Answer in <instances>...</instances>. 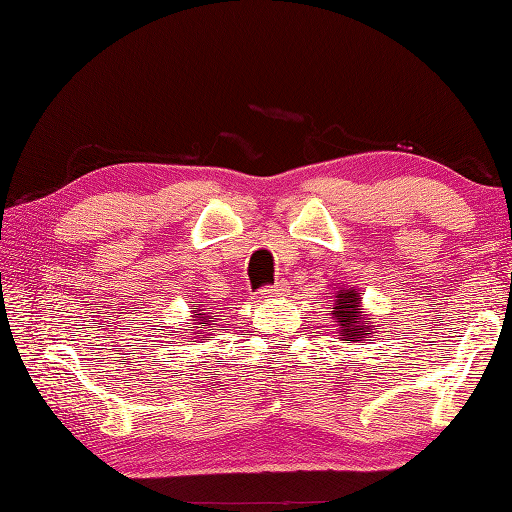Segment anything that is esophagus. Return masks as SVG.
Returning a JSON list of instances; mask_svg holds the SVG:
<instances>
[{"mask_svg":"<svg viewBox=\"0 0 512 512\" xmlns=\"http://www.w3.org/2000/svg\"><path fill=\"white\" fill-rule=\"evenodd\" d=\"M286 288H288V286L284 284V281H277V284H273V286H264V288H262V292H259V295H262L264 299L279 297V295H284Z\"/></svg>","mask_w":512,"mask_h":512,"instance_id":"esophagus-1","label":"esophagus"}]
</instances>
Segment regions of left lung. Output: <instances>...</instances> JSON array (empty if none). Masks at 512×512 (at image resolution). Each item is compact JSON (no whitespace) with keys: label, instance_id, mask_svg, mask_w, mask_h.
I'll use <instances>...</instances> for the list:
<instances>
[{"label":"left lung","instance_id":"1","mask_svg":"<svg viewBox=\"0 0 512 512\" xmlns=\"http://www.w3.org/2000/svg\"><path fill=\"white\" fill-rule=\"evenodd\" d=\"M332 308H330V319L336 325V334L341 336L343 341H354V343H365L374 339V332L378 325H372L367 321V314L361 306L363 292L358 290H336L332 292Z\"/></svg>","mask_w":512,"mask_h":512}]
</instances>
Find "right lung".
I'll return each mask as SVG.
<instances>
[{"mask_svg":"<svg viewBox=\"0 0 512 512\" xmlns=\"http://www.w3.org/2000/svg\"><path fill=\"white\" fill-rule=\"evenodd\" d=\"M191 312H198V314H195V317H193V321L198 323V325H200V323H209V321H206V317H204V312H200V310H198V306H193V310H191Z\"/></svg>","mask_w":512,"mask_h":512,"instance_id":"right-lung-1","label":"right lung"}]
</instances>
